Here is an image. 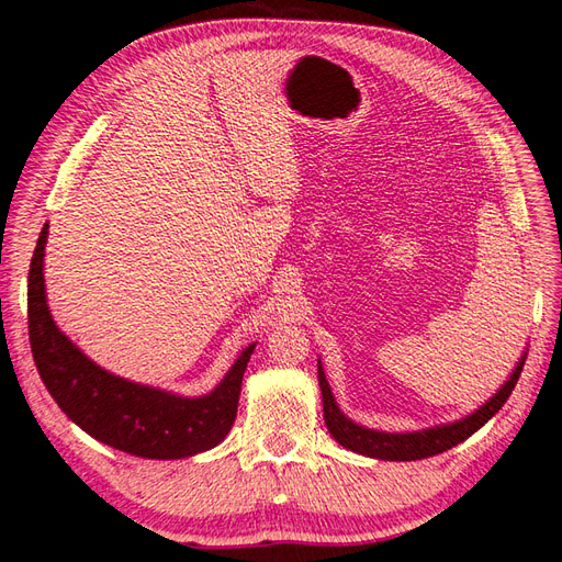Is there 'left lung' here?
I'll return each mask as SVG.
<instances>
[{"label":"left lung","instance_id":"8db88e82","mask_svg":"<svg viewBox=\"0 0 562 562\" xmlns=\"http://www.w3.org/2000/svg\"><path fill=\"white\" fill-rule=\"evenodd\" d=\"M527 351H522V358L517 361L513 368L510 378L501 384V390L484 401V404L472 411L470 415L453 423H443L435 427H425V429H413V431H382V429H370L353 423L351 418L344 415V411L337 406V401L333 396V390H329V382L325 378L323 363L318 361V384H321V394H323V415H325V425L329 429V435L341 443L344 449H349L353 453H361L368 458H378V460H420L429 458L453 449L460 441H465L472 437L474 431L484 427L494 415L501 411V406L506 404L508 396L513 394L517 380H520V372L525 366Z\"/></svg>","mask_w":562,"mask_h":562}]
</instances>
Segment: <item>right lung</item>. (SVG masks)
I'll use <instances>...</instances> for the list:
<instances>
[{"label":"right lung","instance_id":"right-lung-1","mask_svg":"<svg viewBox=\"0 0 562 562\" xmlns=\"http://www.w3.org/2000/svg\"><path fill=\"white\" fill-rule=\"evenodd\" d=\"M42 227L27 272V333L42 382L82 431L113 449L151 460H178L218 446L237 418L241 378L256 341L244 347L209 394L180 396L97 366L54 323L45 290Z\"/></svg>","mask_w":562,"mask_h":562}]
</instances>
